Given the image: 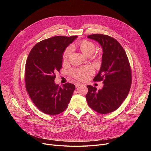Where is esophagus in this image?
Here are the masks:
<instances>
[{
    "label": "esophagus",
    "instance_id": "34e87169",
    "mask_svg": "<svg viewBox=\"0 0 151 151\" xmlns=\"http://www.w3.org/2000/svg\"><path fill=\"white\" fill-rule=\"evenodd\" d=\"M81 85H82V83H75L76 87H79V86H81Z\"/></svg>",
    "mask_w": 151,
    "mask_h": 151
}]
</instances>
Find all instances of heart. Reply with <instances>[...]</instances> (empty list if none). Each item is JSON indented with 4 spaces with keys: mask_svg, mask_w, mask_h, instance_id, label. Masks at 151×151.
<instances>
[{
    "mask_svg": "<svg viewBox=\"0 0 151 151\" xmlns=\"http://www.w3.org/2000/svg\"><path fill=\"white\" fill-rule=\"evenodd\" d=\"M79 47L82 52L87 55H91L96 50V45L91 40L83 39L80 44ZM73 51V47L72 45H69L65 50L64 51L63 57L64 61L68 60ZM94 72V69L91 66H87L81 68H73L69 73L75 79L79 81H85L90 76L93 75Z\"/></svg>",
    "mask_w": 151,
    "mask_h": 151,
    "instance_id": "heart-1",
    "label": "heart"
}]
</instances>
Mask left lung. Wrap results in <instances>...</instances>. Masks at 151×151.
<instances>
[{
  "label": "left lung",
  "mask_w": 151,
  "mask_h": 151,
  "mask_svg": "<svg viewBox=\"0 0 151 151\" xmlns=\"http://www.w3.org/2000/svg\"><path fill=\"white\" fill-rule=\"evenodd\" d=\"M97 41L103 49L102 63L94 82L103 81L102 89L87 85L86 99L90 107L101 114L116 110L130 91L132 81V69L126 52L114 37L101 34L88 36Z\"/></svg>",
  "instance_id": "left-lung-1"
}]
</instances>
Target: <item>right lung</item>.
I'll list each match as a JSON object with an SVG mask.
<instances>
[{
	"mask_svg": "<svg viewBox=\"0 0 151 151\" xmlns=\"http://www.w3.org/2000/svg\"><path fill=\"white\" fill-rule=\"evenodd\" d=\"M76 36H54L33 47L26 63V90L32 101L43 113L55 115L65 111L75 89L70 83L62 87L54 82L55 73L62 68L63 54Z\"/></svg>",
	"mask_w": 151,
	"mask_h": 151,
	"instance_id": "add662e5",
	"label": "right lung"
}]
</instances>
